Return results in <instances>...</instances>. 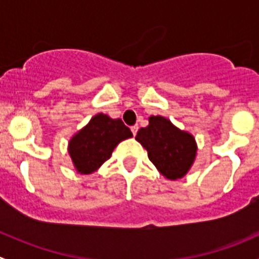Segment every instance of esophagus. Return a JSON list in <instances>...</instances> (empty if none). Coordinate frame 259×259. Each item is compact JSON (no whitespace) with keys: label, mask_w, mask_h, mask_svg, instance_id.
Segmentation results:
<instances>
[{"label":"esophagus","mask_w":259,"mask_h":259,"mask_svg":"<svg viewBox=\"0 0 259 259\" xmlns=\"http://www.w3.org/2000/svg\"><path fill=\"white\" fill-rule=\"evenodd\" d=\"M130 129H132L133 134H134V137H135V135H137V133H138V129H139V126H138V125H133Z\"/></svg>","instance_id":"esophagus-1"}]
</instances>
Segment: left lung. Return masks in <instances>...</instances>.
<instances>
[{
    "mask_svg": "<svg viewBox=\"0 0 259 259\" xmlns=\"http://www.w3.org/2000/svg\"><path fill=\"white\" fill-rule=\"evenodd\" d=\"M135 139L148 150L151 163L168 179L184 177L194 161V138L163 116L149 117V125L138 132Z\"/></svg>",
    "mask_w": 259,
    "mask_h": 259,
    "instance_id": "obj_1",
    "label": "left lung"
}]
</instances>
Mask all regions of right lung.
Segmentation results:
<instances>
[{
    "label": "right lung",
    "mask_w": 259,
    "mask_h": 259,
    "mask_svg": "<svg viewBox=\"0 0 259 259\" xmlns=\"http://www.w3.org/2000/svg\"><path fill=\"white\" fill-rule=\"evenodd\" d=\"M132 137L130 129L121 120L98 114L70 140L69 153L77 171L90 174L110 158L121 140Z\"/></svg>",
    "instance_id": "1"
}]
</instances>
